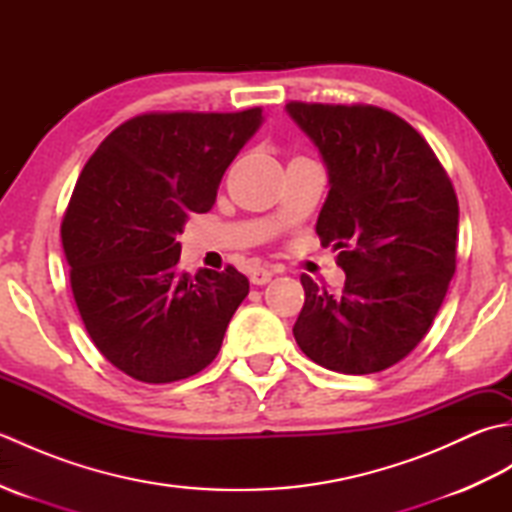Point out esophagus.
<instances>
[{
  "mask_svg": "<svg viewBox=\"0 0 512 512\" xmlns=\"http://www.w3.org/2000/svg\"><path fill=\"white\" fill-rule=\"evenodd\" d=\"M273 275H275V270H270V268H255V270H250V284L266 286L268 281L273 279Z\"/></svg>",
  "mask_w": 512,
  "mask_h": 512,
  "instance_id": "34e87169",
  "label": "esophagus"
}]
</instances>
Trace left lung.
<instances>
[{
    "label": "left lung",
    "instance_id": "1",
    "mask_svg": "<svg viewBox=\"0 0 512 512\" xmlns=\"http://www.w3.org/2000/svg\"><path fill=\"white\" fill-rule=\"evenodd\" d=\"M286 110L328 167L317 235L345 270L341 295L301 275L306 303L292 334L332 372H383L424 339L447 297L460 217L453 184L427 140L387 110L301 101Z\"/></svg>",
    "mask_w": 512,
    "mask_h": 512
}]
</instances>
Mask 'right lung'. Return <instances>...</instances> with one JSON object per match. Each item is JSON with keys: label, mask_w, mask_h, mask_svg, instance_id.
Listing matches in <instances>:
<instances>
[{"label": "right lung", "mask_w": 512, "mask_h": 512, "mask_svg": "<svg viewBox=\"0 0 512 512\" xmlns=\"http://www.w3.org/2000/svg\"><path fill=\"white\" fill-rule=\"evenodd\" d=\"M262 121V107L140 114L83 167L61 222L70 286L90 339L127 376L173 383L220 352L248 279L233 266L180 273L176 237L191 213L215 204Z\"/></svg>", "instance_id": "right-lung-1"}]
</instances>
